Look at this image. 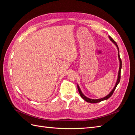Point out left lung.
<instances>
[{
  "label": "left lung",
  "mask_w": 135,
  "mask_h": 135,
  "mask_svg": "<svg viewBox=\"0 0 135 135\" xmlns=\"http://www.w3.org/2000/svg\"><path fill=\"white\" fill-rule=\"evenodd\" d=\"M109 38L110 39V40H111V41L115 45L117 49H118V59H119V71H118V78H117V82L115 83V86H114V88L112 89V91L110 92L108 95L105 96L103 98H101V99H89V98H88L87 97L85 96L84 94L82 93V92H81V91L80 90V87L78 85V84L77 85V87H78V91H79V93L80 94V96L81 97V98H82L83 99H84L85 101L88 102V103H92V104H94V103H100V102L102 101H104V100H106L108 99L109 97H110L112 96V95H113V92H114V91H115V89L117 86V85L118 84V83H119L120 81V71H121V69H122V61H121V59L120 58V56H119V48H118V45L117 44V43L114 41V40H113V39L112 38L110 37V36H109Z\"/></svg>",
  "instance_id": "8db88e82"
}]
</instances>
